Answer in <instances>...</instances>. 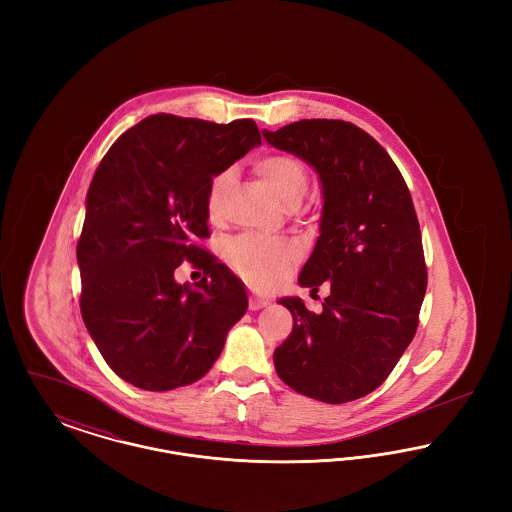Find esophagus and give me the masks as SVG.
<instances>
[{"mask_svg": "<svg viewBox=\"0 0 512 512\" xmlns=\"http://www.w3.org/2000/svg\"><path fill=\"white\" fill-rule=\"evenodd\" d=\"M268 301L267 297H261V295H251L249 297V309L251 311H259V309H263V307H267Z\"/></svg>", "mask_w": 512, "mask_h": 512, "instance_id": "obj_1", "label": "esophagus"}]
</instances>
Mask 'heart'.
<instances>
[{"label":"heart","instance_id":"b5f03b06","mask_svg":"<svg viewBox=\"0 0 512 512\" xmlns=\"http://www.w3.org/2000/svg\"><path fill=\"white\" fill-rule=\"evenodd\" d=\"M255 171L268 182L288 205L301 201L307 192L309 176L303 163L288 153H270L255 163ZM234 180L232 169H222L211 176L205 190V213L211 222L224 217L226 195ZM224 257L230 268L255 288L268 290L278 286L297 263L295 247L286 242H272L257 236H240L226 244Z\"/></svg>","mask_w":512,"mask_h":512}]
</instances>
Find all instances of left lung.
Here are the masks:
<instances>
[{
    "mask_svg": "<svg viewBox=\"0 0 512 512\" xmlns=\"http://www.w3.org/2000/svg\"><path fill=\"white\" fill-rule=\"evenodd\" d=\"M263 136L318 172L320 236L299 284L330 288L320 313L299 297L278 301L293 330L274 351L276 372L307 397L355 401L390 376L416 334L428 274L413 199L388 151L351 122L303 119Z\"/></svg>",
    "mask_w": 512,
    "mask_h": 512,
    "instance_id": "1",
    "label": "left lung"
}]
</instances>
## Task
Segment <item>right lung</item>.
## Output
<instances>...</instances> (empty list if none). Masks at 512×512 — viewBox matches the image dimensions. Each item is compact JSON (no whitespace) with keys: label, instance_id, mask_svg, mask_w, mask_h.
Here are the masks:
<instances>
[{"label":"right lung","instance_id":"1","mask_svg":"<svg viewBox=\"0 0 512 512\" xmlns=\"http://www.w3.org/2000/svg\"><path fill=\"white\" fill-rule=\"evenodd\" d=\"M259 144L251 119L217 124L161 113L126 130L101 159L76 245L80 313L105 363L128 384H194L244 317V284L195 242L209 238L211 176ZM182 260L204 270L195 289L173 280Z\"/></svg>","mask_w":512,"mask_h":512}]
</instances>
